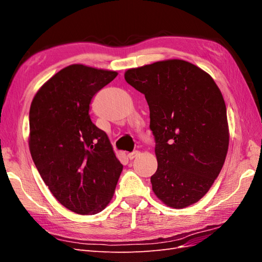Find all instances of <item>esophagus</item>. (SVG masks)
<instances>
[{"label":"esophagus","instance_id":"34e87169","mask_svg":"<svg viewBox=\"0 0 262 262\" xmlns=\"http://www.w3.org/2000/svg\"><path fill=\"white\" fill-rule=\"evenodd\" d=\"M140 155V152H139V150H134V152H132V153H129L128 154V158H129V160H134V158H136V157H138Z\"/></svg>","mask_w":262,"mask_h":262}]
</instances>
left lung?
I'll list each match as a JSON object with an SVG mask.
<instances>
[{
  "label": "left lung",
  "mask_w": 262,
  "mask_h": 262,
  "mask_svg": "<svg viewBox=\"0 0 262 262\" xmlns=\"http://www.w3.org/2000/svg\"><path fill=\"white\" fill-rule=\"evenodd\" d=\"M128 84L144 94L155 138L156 196L187 208L207 193L223 167L229 143L226 106L213 78L192 63L171 59L129 69Z\"/></svg>",
  "instance_id": "1"
}]
</instances>
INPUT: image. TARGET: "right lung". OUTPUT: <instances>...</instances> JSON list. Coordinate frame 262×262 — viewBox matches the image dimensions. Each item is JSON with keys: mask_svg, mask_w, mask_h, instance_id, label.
<instances>
[{"mask_svg": "<svg viewBox=\"0 0 262 262\" xmlns=\"http://www.w3.org/2000/svg\"><path fill=\"white\" fill-rule=\"evenodd\" d=\"M117 75L69 66L39 89L30 105L28 143L36 167L55 199L82 215L107 207L123 168L89 114L94 95Z\"/></svg>", "mask_w": 262, "mask_h": 262, "instance_id": "right-lung-1", "label": "right lung"}]
</instances>
